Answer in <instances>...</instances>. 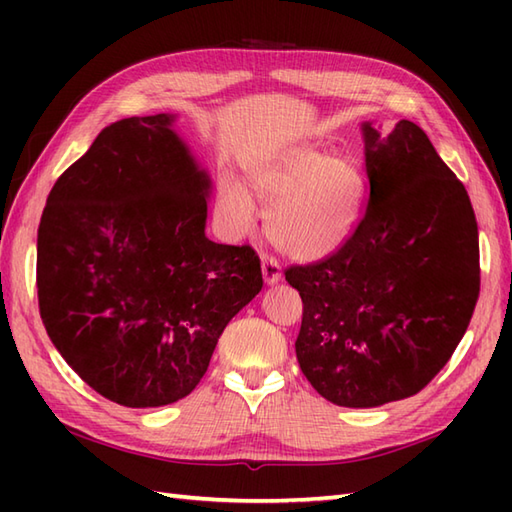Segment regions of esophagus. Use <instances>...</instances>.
<instances>
[{"label":"esophagus","instance_id":"obj_1","mask_svg":"<svg viewBox=\"0 0 512 512\" xmlns=\"http://www.w3.org/2000/svg\"><path fill=\"white\" fill-rule=\"evenodd\" d=\"M262 273H264V281L266 284H277L281 279V266L275 257L264 255L262 259Z\"/></svg>","mask_w":512,"mask_h":512}]
</instances>
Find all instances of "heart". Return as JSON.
<instances>
[{"mask_svg":"<svg viewBox=\"0 0 512 512\" xmlns=\"http://www.w3.org/2000/svg\"><path fill=\"white\" fill-rule=\"evenodd\" d=\"M250 182L268 209L270 239L301 262L336 255L361 224L367 176L352 154L330 156L314 145H297L257 165ZM222 200L237 224L253 220L242 187L226 182Z\"/></svg>","mask_w":512,"mask_h":512,"instance_id":"b5f03b06","label":"heart"}]
</instances>
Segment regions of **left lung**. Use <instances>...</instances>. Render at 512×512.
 <instances>
[{
    "mask_svg": "<svg viewBox=\"0 0 512 512\" xmlns=\"http://www.w3.org/2000/svg\"><path fill=\"white\" fill-rule=\"evenodd\" d=\"M369 198L339 253L286 268L303 301V376L339 407L418 394L447 365L480 297V239L464 184L422 129L363 125Z\"/></svg>",
    "mask_w": 512,
    "mask_h": 512,
    "instance_id": "obj_1",
    "label": "left lung"
}]
</instances>
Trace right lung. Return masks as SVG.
<instances>
[{
  "label": "right lung",
  "instance_id": "obj_1",
  "mask_svg": "<svg viewBox=\"0 0 512 512\" xmlns=\"http://www.w3.org/2000/svg\"><path fill=\"white\" fill-rule=\"evenodd\" d=\"M171 123L107 125L54 182L37 235L50 341L94 391L134 409L191 394L264 286L253 246L204 235L209 178Z\"/></svg>",
  "mask_w": 512,
  "mask_h": 512
}]
</instances>
